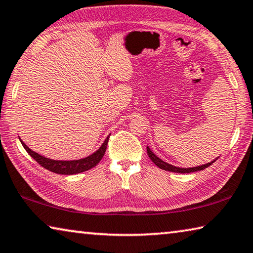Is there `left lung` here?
Wrapping results in <instances>:
<instances>
[{
  "instance_id": "1",
  "label": "left lung",
  "mask_w": 253,
  "mask_h": 253,
  "mask_svg": "<svg viewBox=\"0 0 253 253\" xmlns=\"http://www.w3.org/2000/svg\"><path fill=\"white\" fill-rule=\"evenodd\" d=\"M146 149H147V154H148V156H149V158H151L152 160V162L154 163V164H155L157 168H160V169H164V170H169V172H174V173H192V172H198V170H202V169H207V168H209L210 165H212L214 162H215L217 158H215V160L214 161H212V162H210V163H208V164H204V165H201V166H195V168H188V169H183V168H177V166H174V165H170V164H169V163H166V162H164L163 160H161L160 157H157L155 154H154L152 151H151V148H149L148 146L146 147Z\"/></svg>"
}]
</instances>
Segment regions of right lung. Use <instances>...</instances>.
<instances>
[{
	"label": "right lung",
	"instance_id": "right-lung-1",
	"mask_svg": "<svg viewBox=\"0 0 253 253\" xmlns=\"http://www.w3.org/2000/svg\"><path fill=\"white\" fill-rule=\"evenodd\" d=\"M109 136L105 139V142L102 143L101 146L97 149L95 153H92L91 155L87 157L80 158V160H74V161H57V160H51V158L44 157L33 152L31 148H29L27 145L22 142V139L20 138L21 144L23 145L25 151L31 156L34 161H37L42 168L46 169L51 172L57 173V174H62V175H74L78 173L85 172V170L90 169L101 161L102 156L105 155L107 144H108Z\"/></svg>",
	"mask_w": 253,
	"mask_h": 253
}]
</instances>
